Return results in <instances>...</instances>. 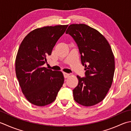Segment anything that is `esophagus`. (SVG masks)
I'll return each mask as SVG.
<instances>
[{
	"mask_svg": "<svg viewBox=\"0 0 131 131\" xmlns=\"http://www.w3.org/2000/svg\"><path fill=\"white\" fill-rule=\"evenodd\" d=\"M63 76H64V78H68L69 75H70V74H68V73H66L65 72H63Z\"/></svg>",
	"mask_w": 131,
	"mask_h": 131,
	"instance_id": "1",
	"label": "esophagus"
}]
</instances>
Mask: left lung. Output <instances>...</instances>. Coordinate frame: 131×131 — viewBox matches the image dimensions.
<instances>
[{"label": "left lung", "mask_w": 131, "mask_h": 131, "mask_svg": "<svg viewBox=\"0 0 131 131\" xmlns=\"http://www.w3.org/2000/svg\"><path fill=\"white\" fill-rule=\"evenodd\" d=\"M78 46L85 77L77 75L74 99L84 106H92L104 99L113 81L115 58L111 48L98 30L84 24H71L66 32Z\"/></svg>", "instance_id": "left-lung-1"}]
</instances>
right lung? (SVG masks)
Wrapping results in <instances>:
<instances>
[{
	"mask_svg": "<svg viewBox=\"0 0 131 131\" xmlns=\"http://www.w3.org/2000/svg\"><path fill=\"white\" fill-rule=\"evenodd\" d=\"M68 26L37 28L28 33L20 45L15 61L16 77L25 98L36 106L52 103L63 85L62 73L43 65Z\"/></svg>",
	"mask_w": 131,
	"mask_h": 131,
	"instance_id": "right-lung-1",
	"label": "right lung"
}]
</instances>
